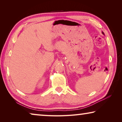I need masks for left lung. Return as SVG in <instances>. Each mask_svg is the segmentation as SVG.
<instances>
[{
	"mask_svg": "<svg viewBox=\"0 0 122 122\" xmlns=\"http://www.w3.org/2000/svg\"><path fill=\"white\" fill-rule=\"evenodd\" d=\"M102 34H104V33H103V32H102Z\"/></svg>",
	"mask_w": 122,
	"mask_h": 122,
	"instance_id": "8db88e82",
	"label": "left lung"
}]
</instances>
